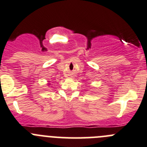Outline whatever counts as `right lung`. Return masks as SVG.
Returning <instances> with one entry per match:
<instances>
[{
  "instance_id": "right-lung-1",
  "label": "right lung",
  "mask_w": 147,
  "mask_h": 147,
  "mask_svg": "<svg viewBox=\"0 0 147 147\" xmlns=\"http://www.w3.org/2000/svg\"><path fill=\"white\" fill-rule=\"evenodd\" d=\"M48 85H49V86H50V83H49V84H48Z\"/></svg>"
}]
</instances>
